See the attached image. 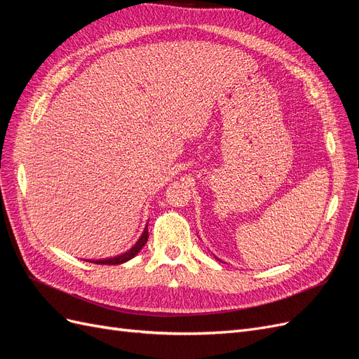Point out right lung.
Masks as SVG:
<instances>
[{
  "mask_svg": "<svg viewBox=\"0 0 359 359\" xmlns=\"http://www.w3.org/2000/svg\"><path fill=\"white\" fill-rule=\"evenodd\" d=\"M148 241V224L145 226V231L144 233L140 235V238L137 240V243L128 250V252H126L124 255H119V256H115V257H109V259H100V260H90V262H94V264H99V265H119V264H124L127 262V260H130L132 257H135L139 252L140 248H142Z\"/></svg>",
  "mask_w": 359,
  "mask_h": 359,
  "instance_id": "right-lung-1",
  "label": "right lung"
}]
</instances>
